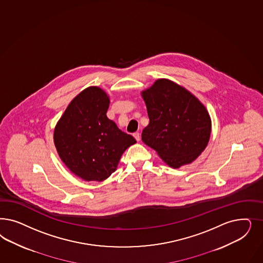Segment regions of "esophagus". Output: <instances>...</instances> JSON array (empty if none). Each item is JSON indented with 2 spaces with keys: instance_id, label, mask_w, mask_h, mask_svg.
I'll use <instances>...</instances> for the list:
<instances>
[{
  "instance_id": "1",
  "label": "esophagus",
  "mask_w": 263,
  "mask_h": 263,
  "mask_svg": "<svg viewBox=\"0 0 263 263\" xmlns=\"http://www.w3.org/2000/svg\"><path fill=\"white\" fill-rule=\"evenodd\" d=\"M134 136H135V138H136L137 141H139V140H140V134H139L138 132L135 133V134H134Z\"/></svg>"
}]
</instances>
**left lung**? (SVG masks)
<instances>
[{
	"label": "left lung",
	"instance_id": "1",
	"mask_svg": "<svg viewBox=\"0 0 263 263\" xmlns=\"http://www.w3.org/2000/svg\"><path fill=\"white\" fill-rule=\"evenodd\" d=\"M142 97L150 120L142 141L173 168L195 161L211 134V120L203 104L166 79L157 80Z\"/></svg>",
	"mask_w": 263,
	"mask_h": 263
}]
</instances>
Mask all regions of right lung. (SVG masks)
I'll use <instances>...</instances> for the list:
<instances>
[{"label":"right lung","mask_w":263,"mask_h":263,"mask_svg":"<svg viewBox=\"0 0 263 263\" xmlns=\"http://www.w3.org/2000/svg\"><path fill=\"white\" fill-rule=\"evenodd\" d=\"M107 95L89 87L76 97L54 130L61 160L86 181H103L116 170L122 154L136 139L107 118Z\"/></svg>","instance_id":"right-lung-1"}]
</instances>
